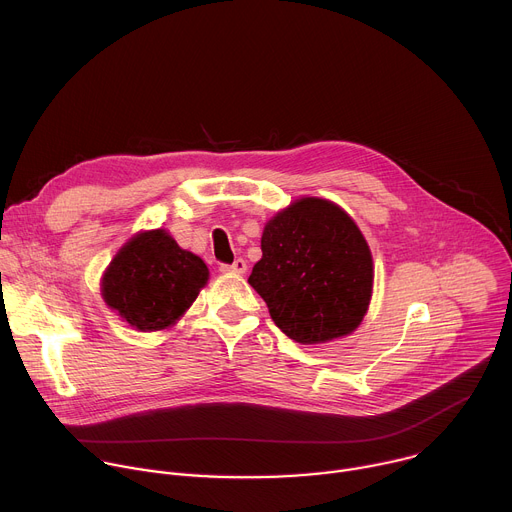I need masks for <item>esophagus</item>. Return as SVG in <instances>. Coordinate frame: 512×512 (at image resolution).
<instances>
[{"label":"esophagus","mask_w":512,"mask_h":512,"mask_svg":"<svg viewBox=\"0 0 512 512\" xmlns=\"http://www.w3.org/2000/svg\"><path fill=\"white\" fill-rule=\"evenodd\" d=\"M221 271H223V273H235V275H241V273H245V271H247V261H243V259H235L231 265L223 263V265H221Z\"/></svg>","instance_id":"1"}]
</instances>
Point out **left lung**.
Here are the masks:
<instances>
[{
  "mask_svg": "<svg viewBox=\"0 0 512 512\" xmlns=\"http://www.w3.org/2000/svg\"><path fill=\"white\" fill-rule=\"evenodd\" d=\"M261 251L249 283L285 336L320 344L362 322L373 294V257L340 206L296 200L265 225Z\"/></svg>",
  "mask_w": 512,
  "mask_h": 512,
  "instance_id": "obj_1",
  "label": "left lung"
}]
</instances>
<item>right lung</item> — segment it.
<instances>
[{
	"mask_svg": "<svg viewBox=\"0 0 512 512\" xmlns=\"http://www.w3.org/2000/svg\"><path fill=\"white\" fill-rule=\"evenodd\" d=\"M206 279L204 261L158 229L139 233L115 255L103 277V298L133 328L162 330L192 306Z\"/></svg>",
	"mask_w": 512,
	"mask_h": 512,
	"instance_id": "add662e5",
	"label": "right lung"
}]
</instances>
